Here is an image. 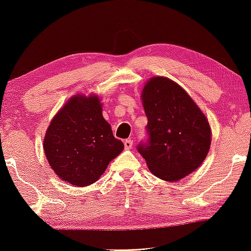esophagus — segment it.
I'll use <instances>...</instances> for the list:
<instances>
[{
	"instance_id": "esophagus-1",
	"label": "esophagus",
	"mask_w": 251,
	"mask_h": 251,
	"mask_svg": "<svg viewBox=\"0 0 251 251\" xmlns=\"http://www.w3.org/2000/svg\"><path fill=\"white\" fill-rule=\"evenodd\" d=\"M132 146H133V141L131 140V139H126V140H125V148H126V150L131 149V148H132Z\"/></svg>"
}]
</instances>
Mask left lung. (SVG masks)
<instances>
[{"label":"left lung","instance_id":"1","mask_svg":"<svg viewBox=\"0 0 251 251\" xmlns=\"http://www.w3.org/2000/svg\"><path fill=\"white\" fill-rule=\"evenodd\" d=\"M149 142L139 146L150 172L176 182L201 166L211 145L208 118L186 90L166 76H152L141 90Z\"/></svg>","mask_w":251,"mask_h":251}]
</instances>
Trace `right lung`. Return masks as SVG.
<instances>
[{
  "instance_id": "right-lung-1",
  "label": "right lung",
  "mask_w": 251,
  "mask_h": 251,
  "mask_svg": "<svg viewBox=\"0 0 251 251\" xmlns=\"http://www.w3.org/2000/svg\"><path fill=\"white\" fill-rule=\"evenodd\" d=\"M102 106L97 94H75L49 125L43 150L51 169L62 181L90 186L122 152L125 146L114 138L110 123L102 116Z\"/></svg>"
}]
</instances>
